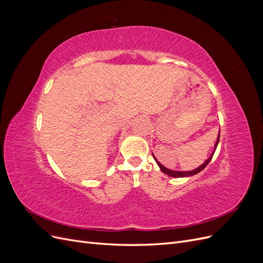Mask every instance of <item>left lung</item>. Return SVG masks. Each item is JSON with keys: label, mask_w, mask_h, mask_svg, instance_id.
<instances>
[{"label": "left lung", "mask_w": 263, "mask_h": 263, "mask_svg": "<svg viewBox=\"0 0 263 263\" xmlns=\"http://www.w3.org/2000/svg\"><path fill=\"white\" fill-rule=\"evenodd\" d=\"M218 141H219V134H218V136H217V140H216V142H215V145H214V151L212 153V155H211L208 159H206L204 163H202L200 166H197V168H195L194 170H191V171H177V170H171V169L165 168V166H164L163 164H161L160 162L158 161V159L154 156V154H153V156H154V158H155V160H156L157 164L159 165V168H160V170H161L163 173L168 174L169 177H172V178H187V177H192V176H194V174H197L198 172H201V171L205 168V166L210 163L211 159H212V158H213V156H214L215 150H216V148H217Z\"/></svg>", "instance_id": "1"}]
</instances>
